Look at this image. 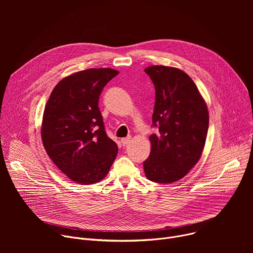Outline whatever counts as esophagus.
Instances as JSON below:
<instances>
[{"label": "esophagus", "mask_w": 253, "mask_h": 253, "mask_svg": "<svg viewBox=\"0 0 253 253\" xmlns=\"http://www.w3.org/2000/svg\"><path fill=\"white\" fill-rule=\"evenodd\" d=\"M130 141H131V137H126V138H122V139H121V143H122L123 146L127 145V144H128Z\"/></svg>", "instance_id": "obj_1"}]
</instances>
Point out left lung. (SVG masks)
<instances>
[{"mask_svg":"<svg viewBox=\"0 0 253 253\" xmlns=\"http://www.w3.org/2000/svg\"><path fill=\"white\" fill-rule=\"evenodd\" d=\"M145 73L155 87L151 152L143 162L146 177L167 184L183 178L198 162L208 131L205 101L193 80L173 67L151 66Z\"/></svg>","mask_w":253,"mask_h":253,"instance_id":"obj_1","label":"left lung"}]
</instances>
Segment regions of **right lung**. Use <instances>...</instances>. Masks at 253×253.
I'll return each mask as SVG.
<instances>
[{"label": "right lung", "mask_w": 253, "mask_h": 253, "mask_svg": "<svg viewBox=\"0 0 253 253\" xmlns=\"http://www.w3.org/2000/svg\"><path fill=\"white\" fill-rule=\"evenodd\" d=\"M118 74L110 68L77 72L56 85L45 106L43 145L72 181L99 182L117 156V144L107 136L98 101L106 84Z\"/></svg>", "instance_id": "add662e5"}]
</instances>
